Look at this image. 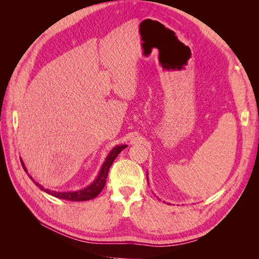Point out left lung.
<instances>
[{
  "instance_id": "8db88e82",
  "label": "left lung",
  "mask_w": 259,
  "mask_h": 259,
  "mask_svg": "<svg viewBox=\"0 0 259 259\" xmlns=\"http://www.w3.org/2000/svg\"><path fill=\"white\" fill-rule=\"evenodd\" d=\"M147 178H148V177H147Z\"/></svg>"
}]
</instances>
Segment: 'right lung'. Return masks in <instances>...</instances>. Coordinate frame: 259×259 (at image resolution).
<instances>
[{
	"label": "right lung",
	"instance_id": "obj_1",
	"mask_svg": "<svg viewBox=\"0 0 259 259\" xmlns=\"http://www.w3.org/2000/svg\"><path fill=\"white\" fill-rule=\"evenodd\" d=\"M127 147V145H121V146H115L112 150L110 151V153L108 154L107 159L105 160L103 166H101L100 168V171L99 174L97 176V178L94 180V182L88 186L86 188H84V189L82 190H77V191H68V192H57V191H52V190H49V189H45V188L43 186H41L38 183L34 182L33 178L31 177L29 174L28 176L32 179V182L40 188L41 190L45 191L46 193H49L51 195H53V197H56V198H59V199H62V200H68V201H89V200H92L94 198H96L97 195L100 193V191L104 189V187L106 185V180H107V176H108V171H109V168H110L111 164L113 163V161L115 160V158L117 156V154H119L123 149H125ZM21 161V165L23 167V169H25L26 173H28L27 171V168L25 167V164H23L22 160Z\"/></svg>",
	"mask_w": 259,
	"mask_h": 259
}]
</instances>
